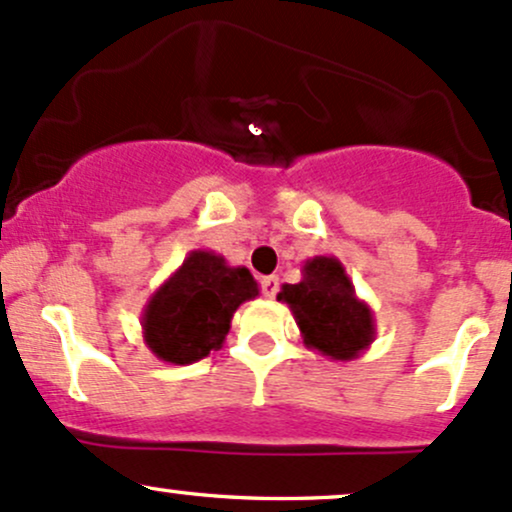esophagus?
Wrapping results in <instances>:
<instances>
[{"label":"esophagus","mask_w":512,"mask_h":512,"mask_svg":"<svg viewBox=\"0 0 512 512\" xmlns=\"http://www.w3.org/2000/svg\"><path fill=\"white\" fill-rule=\"evenodd\" d=\"M262 294L267 296V299H272L274 294L279 291V277H274V274H269V277H262Z\"/></svg>","instance_id":"34e87169"}]
</instances>
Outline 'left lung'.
<instances>
[{
  "label": "left lung",
  "instance_id": "left-lung-1",
  "mask_svg": "<svg viewBox=\"0 0 512 512\" xmlns=\"http://www.w3.org/2000/svg\"><path fill=\"white\" fill-rule=\"evenodd\" d=\"M277 301L289 306L301 340L333 362H352L376 338L374 311L357 296L345 265L335 255H316L303 262L301 282L284 284Z\"/></svg>",
  "mask_w": 512,
  "mask_h": 512
}]
</instances>
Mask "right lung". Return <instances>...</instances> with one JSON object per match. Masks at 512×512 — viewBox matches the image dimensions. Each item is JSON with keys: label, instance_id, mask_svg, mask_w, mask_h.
Masks as SVG:
<instances>
[{"label": "right lung", "instance_id": "obj_1", "mask_svg": "<svg viewBox=\"0 0 512 512\" xmlns=\"http://www.w3.org/2000/svg\"><path fill=\"white\" fill-rule=\"evenodd\" d=\"M260 296L247 267H230L213 250H192L153 291L140 328L143 342L167 364H194L221 350L240 303Z\"/></svg>", "mask_w": 512, "mask_h": 512}]
</instances>
